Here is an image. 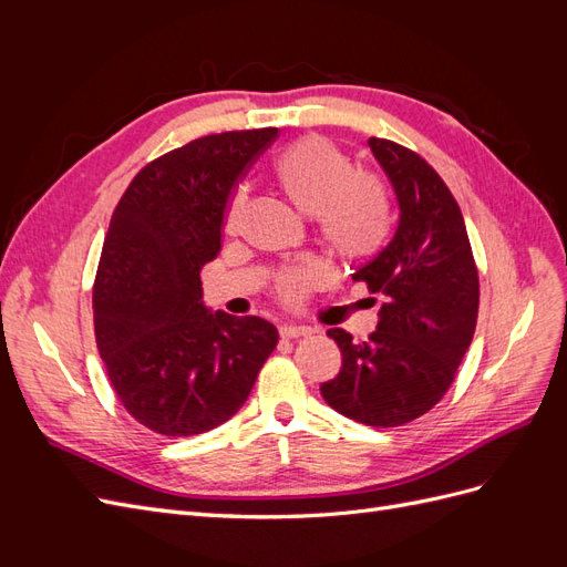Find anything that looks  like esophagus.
Returning a JSON list of instances; mask_svg holds the SVG:
<instances>
[{
	"instance_id": "34e87169",
	"label": "esophagus",
	"mask_w": 567,
	"mask_h": 567,
	"mask_svg": "<svg viewBox=\"0 0 567 567\" xmlns=\"http://www.w3.org/2000/svg\"><path fill=\"white\" fill-rule=\"evenodd\" d=\"M279 333L281 338H300V336H310L312 329L310 326H300V323H281Z\"/></svg>"
}]
</instances>
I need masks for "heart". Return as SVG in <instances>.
Segmentation results:
<instances>
[{"label":"heart","instance_id":"obj_1","mask_svg":"<svg viewBox=\"0 0 567 567\" xmlns=\"http://www.w3.org/2000/svg\"><path fill=\"white\" fill-rule=\"evenodd\" d=\"M279 186L296 208L317 217L329 248L346 260H367L379 252L392 231V205L385 186L369 175H357L346 151L323 136H305L290 144L274 163ZM244 210V194H234L227 221ZM310 281L307 274H288L286 296H296Z\"/></svg>","mask_w":567,"mask_h":567}]
</instances>
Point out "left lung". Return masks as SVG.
Instances as JSON below:
<instances>
[{"label": "left lung", "mask_w": 567, "mask_h": 567, "mask_svg": "<svg viewBox=\"0 0 567 567\" xmlns=\"http://www.w3.org/2000/svg\"><path fill=\"white\" fill-rule=\"evenodd\" d=\"M369 148L398 200L390 244L359 267L381 300L379 323L354 342L342 329V364L321 398L357 423L392 427L423 416L450 390L477 321V269L452 192L414 151L371 136Z\"/></svg>", "instance_id": "obj_1"}]
</instances>
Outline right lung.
<instances>
[{
	"label": "right lung",
	"mask_w": 567,
	"mask_h": 567,
	"mask_svg": "<svg viewBox=\"0 0 567 567\" xmlns=\"http://www.w3.org/2000/svg\"><path fill=\"white\" fill-rule=\"evenodd\" d=\"M277 134L221 132L165 153L111 217L94 281L96 348L120 402L161 435L229 421L279 342L262 317L213 312L200 286L238 177Z\"/></svg>",
	"instance_id": "obj_1"
}]
</instances>
